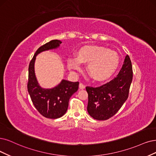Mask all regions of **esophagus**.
I'll list each match as a JSON object with an SVG mask.
<instances>
[{
	"label": "esophagus",
	"instance_id": "1",
	"mask_svg": "<svg viewBox=\"0 0 156 156\" xmlns=\"http://www.w3.org/2000/svg\"><path fill=\"white\" fill-rule=\"evenodd\" d=\"M79 88H80V89H84L85 88V85H83V83H80L79 84Z\"/></svg>",
	"mask_w": 156,
	"mask_h": 156
}]
</instances>
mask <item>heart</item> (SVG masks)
<instances>
[{
	"label": "heart",
	"instance_id": "1",
	"mask_svg": "<svg viewBox=\"0 0 156 156\" xmlns=\"http://www.w3.org/2000/svg\"><path fill=\"white\" fill-rule=\"evenodd\" d=\"M82 63H88L87 71L92 78L101 81L110 77L116 70L119 58L116 52L101 46H85L78 51L77 57L69 56L67 59L70 70H80Z\"/></svg>",
	"mask_w": 156,
	"mask_h": 156
}]
</instances>
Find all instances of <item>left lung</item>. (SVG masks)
I'll list each match as a JSON object with an SVG mask.
<instances>
[{"instance_id": "left-lung-1", "label": "left lung", "mask_w": 156, "mask_h": 156, "mask_svg": "<svg viewBox=\"0 0 156 156\" xmlns=\"http://www.w3.org/2000/svg\"><path fill=\"white\" fill-rule=\"evenodd\" d=\"M132 66L126 55L116 78L99 87H87V112L97 120L108 119L116 114L128 98L132 80Z\"/></svg>"}]
</instances>
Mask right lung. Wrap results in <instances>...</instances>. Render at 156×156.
I'll use <instances>...</instances> for the list:
<instances>
[{
    "mask_svg": "<svg viewBox=\"0 0 156 156\" xmlns=\"http://www.w3.org/2000/svg\"><path fill=\"white\" fill-rule=\"evenodd\" d=\"M61 41L53 40L39 48L29 66L27 90L31 101L37 111L43 116L57 119L64 115L69 106L71 96L78 89L79 82H72L62 80L59 84L50 89L40 85L34 72V63L37 56L40 53L60 48Z\"/></svg>",
    "mask_w": 156,
    "mask_h": 156,
    "instance_id": "right-lung-1",
    "label": "right lung"
}]
</instances>
